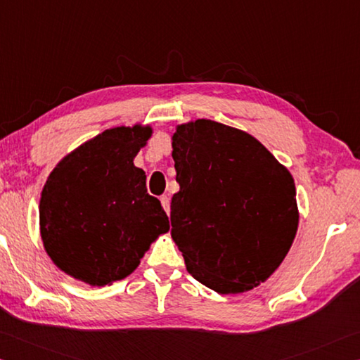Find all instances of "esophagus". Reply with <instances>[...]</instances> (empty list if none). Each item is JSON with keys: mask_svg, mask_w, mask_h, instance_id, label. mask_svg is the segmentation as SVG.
<instances>
[{"mask_svg": "<svg viewBox=\"0 0 360 360\" xmlns=\"http://www.w3.org/2000/svg\"><path fill=\"white\" fill-rule=\"evenodd\" d=\"M161 205H162V209L166 210V213L169 215V212H170V200H169V196H166V194H164V196H161Z\"/></svg>", "mask_w": 360, "mask_h": 360, "instance_id": "obj_1", "label": "esophagus"}]
</instances>
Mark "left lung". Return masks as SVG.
Instances as JSON below:
<instances>
[{
  "label": "left lung",
  "mask_w": 360,
  "mask_h": 360,
  "mask_svg": "<svg viewBox=\"0 0 360 360\" xmlns=\"http://www.w3.org/2000/svg\"><path fill=\"white\" fill-rule=\"evenodd\" d=\"M172 148L170 234L188 272L219 294L261 285L297 232L292 175L253 136L212 120L179 126Z\"/></svg>",
  "instance_id": "left-lung-1"
}]
</instances>
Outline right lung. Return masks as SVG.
I'll list each match as a JSON object with an SVG mask.
<instances>
[{"instance_id":"add662e5","label":"right lung","mask_w":360,"mask_h":360,"mask_svg":"<svg viewBox=\"0 0 360 360\" xmlns=\"http://www.w3.org/2000/svg\"><path fill=\"white\" fill-rule=\"evenodd\" d=\"M150 128H112L66 156L42 190L44 247L63 272L91 286L123 280L150 243L169 231L134 158Z\"/></svg>"}]
</instances>
